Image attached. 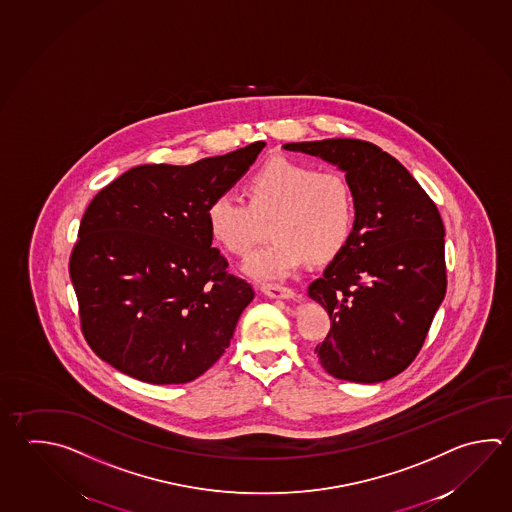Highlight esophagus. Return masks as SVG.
<instances>
[{
    "instance_id": "obj_1",
    "label": "esophagus",
    "mask_w": 512,
    "mask_h": 512,
    "mask_svg": "<svg viewBox=\"0 0 512 512\" xmlns=\"http://www.w3.org/2000/svg\"><path fill=\"white\" fill-rule=\"evenodd\" d=\"M261 290L270 299H293L295 297V291L286 286H279V284H264Z\"/></svg>"
}]
</instances>
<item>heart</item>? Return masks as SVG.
Segmentation results:
<instances>
[{
  "label": "heart",
  "mask_w": 512,
  "mask_h": 512,
  "mask_svg": "<svg viewBox=\"0 0 512 512\" xmlns=\"http://www.w3.org/2000/svg\"><path fill=\"white\" fill-rule=\"evenodd\" d=\"M246 192L250 204L237 193L215 195L206 206V222L224 250L246 255L261 235V219L273 215L275 237L244 264L253 279H286L309 255L315 261L331 259L346 246L357 222L348 179L309 164L273 159L251 175Z\"/></svg>",
  "instance_id": "1"
}]
</instances>
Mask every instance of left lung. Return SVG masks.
Masks as SVG:
<instances>
[{"mask_svg": "<svg viewBox=\"0 0 512 512\" xmlns=\"http://www.w3.org/2000/svg\"><path fill=\"white\" fill-rule=\"evenodd\" d=\"M346 172L357 222L308 295L331 329L315 348L331 377L377 384L402 373L424 346L447 288L444 222L404 164L373 143L324 139L282 146Z\"/></svg>", "mask_w": 512, "mask_h": 512, "instance_id": "obj_1", "label": "left lung"}]
</instances>
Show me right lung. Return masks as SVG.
<instances>
[{
	"instance_id": "right-lung-1",
	"label": "right lung",
	"mask_w": 512,
	"mask_h": 512,
	"mask_svg": "<svg viewBox=\"0 0 512 512\" xmlns=\"http://www.w3.org/2000/svg\"><path fill=\"white\" fill-rule=\"evenodd\" d=\"M264 146L141 164L88 204L68 270L97 357L148 384L192 382L221 358L255 293L212 248L206 206Z\"/></svg>"
}]
</instances>
